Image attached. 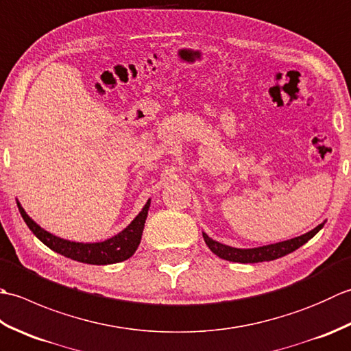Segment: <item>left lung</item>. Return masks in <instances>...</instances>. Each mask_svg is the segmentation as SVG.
I'll return each instance as SVG.
<instances>
[{
  "mask_svg": "<svg viewBox=\"0 0 351 351\" xmlns=\"http://www.w3.org/2000/svg\"><path fill=\"white\" fill-rule=\"evenodd\" d=\"M324 226V223L318 225L308 234H303L300 237L291 238V240L276 243V244H268L263 245V247H255V249H235L230 247V245L221 244L219 241H214L213 238L204 234V240L208 247L211 249L214 255H217L221 259L232 261V263H241V264H255V263H264V261H273L288 255V253L294 252L295 249L302 247L304 243H308L312 237H314L319 229Z\"/></svg>",
  "mask_w": 351,
  "mask_h": 351,
  "instance_id": "8db88e82",
  "label": "left lung"
}]
</instances>
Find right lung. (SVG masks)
<instances>
[{"label": "right lung", "mask_w": 351, "mask_h": 351, "mask_svg": "<svg viewBox=\"0 0 351 351\" xmlns=\"http://www.w3.org/2000/svg\"><path fill=\"white\" fill-rule=\"evenodd\" d=\"M149 205H151V200H147L141 213L122 230V232L108 238L106 241L84 244V243L63 240V238H58L56 235L47 232V230L42 229L37 223H34L28 217V214L24 211V208H22L21 204L18 202V208L22 219H24V221L27 223L29 230H33V234L39 238L45 245H48L51 250L60 253V255L66 258L78 261V263L93 264V265H107V264L122 263V261L128 259L134 255V252L137 250L138 244L141 241V234H143Z\"/></svg>", "instance_id": "add662e5"}]
</instances>
